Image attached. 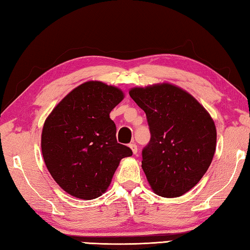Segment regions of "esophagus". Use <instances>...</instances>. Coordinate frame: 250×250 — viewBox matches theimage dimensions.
I'll return each mask as SVG.
<instances>
[{
  "label": "esophagus",
  "instance_id": "obj_1",
  "mask_svg": "<svg viewBox=\"0 0 250 250\" xmlns=\"http://www.w3.org/2000/svg\"><path fill=\"white\" fill-rule=\"evenodd\" d=\"M129 147H130V149H132V151H133V154L134 155H136L137 154V151H138V148H137V145L135 143H132L129 145Z\"/></svg>",
  "mask_w": 250,
  "mask_h": 250
}]
</instances>
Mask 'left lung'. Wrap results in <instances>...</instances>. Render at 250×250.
Masks as SVG:
<instances>
[{
  "label": "left lung",
  "instance_id": "obj_1",
  "mask_svg": "<svg viewBox=\"0 0 250 250\" xmlns=\"http://www.w3.org/2000/svg\"><path fill=\"white\" fill-rule=\"evenodd\" d=\"M129 95L146 113L150 141L142 167L156 194L177 198L208 171L216 147V128L205 108L176 85L135 87Z\"/></svg>",
  "mask_w": 250,
  "mask_h": 250
}]
</instances>
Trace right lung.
I'll return each instance as SVG.
<instances>
[{"instance_id": "add662e5", "label": "right lung", "mask_w": 250, "mask_h": 250, "mask_svg": "<svg viewBox=\"0 0 250 250\" xmlns=\"http://www.w3.org/2000/svg\"><path fill=\"white\" fill-rule=\"evenodd\" d=\"M124 98L115 86L89 81L72 90L43 124L42 151L55 181L78 199L102 195L122 158L133 155L116 141L109 113Z\"/></svg>"}]
</instances>
